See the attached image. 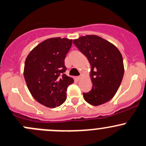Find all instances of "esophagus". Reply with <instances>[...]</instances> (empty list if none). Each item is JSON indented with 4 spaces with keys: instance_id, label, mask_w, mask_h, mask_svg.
Wrapping results in <instances>:
<instances>
[{
    "instance_id": "obj_1",
    "label": "esophagus",
    "mask_w": 146,
    "mask_h": 146,
    "mask_svg": "<svg viewBox=\"0 0 146 146\" xmlns=\"http://www.w3.org/2000/svg\"><path fill=\"white\" fill-rule=\"evenodd\" d=\"M75 79H76V81H79L81 79H82V76H76L75 77Z\"/></svg>"
}]
</instances>
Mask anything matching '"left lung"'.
Segmentation results:
<instances>
[{
	"label": "left lung",
	"instance_id": "8db88e82",
	"mask_svg": "<svg viewBox=\"0 0 146 146\" xmlns=\"http://www.w3.org/2000/svg\"><path fill=\"white\" fill-rule=\"evenodd\" d=\"M73 42L86 56L91 66L92 89L83 94L84 99L93 106L106 103L116 94L123 76L120 51L110 42L95 35L82 36Z\"/></svg>",
	"mask_w": 146,
	"mask_h": 146
}]
</instances>
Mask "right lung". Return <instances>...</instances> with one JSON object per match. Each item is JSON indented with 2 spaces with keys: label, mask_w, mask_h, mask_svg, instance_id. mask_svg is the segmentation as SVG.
I'll use <instances>...</instances> for the list:
<instances>
[{
  "label": "right lung",
  "mask_w": 146,
  "mask_h": 146,
  "mask_svg": "<svg viewBox=\"0 0 146 146\" xmlns=\"http://www.w3.org/2000/svg\"><path fill=\"white\" fill-rule=\"evenodd\" d=\"M72 44V40L68 38L47 39L26 58L25 80L33 98L43 106L57 107L67 99V86L74 79L64 74V59Z\"/></svg>",
  "instance_id": "1"
}]
</instances>
